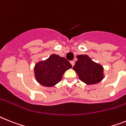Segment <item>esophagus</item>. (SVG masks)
<instances>
[{
  "label": "esophagus",
  "mask_w": 126,
  "mask_h": 126,
  "mask_svg": "<svg viewBox=\"0 0 126 126\" xmlns=\"http://www.w3.org/2000/svg\"><path fill=\"white\" fill-rule=\"evenodd\" d=\"M70 63H71V65H72V66H74V65L75 64V62L74 61H70Z\"/></svg>",
  "instance_id": "1"
}]
</instances>
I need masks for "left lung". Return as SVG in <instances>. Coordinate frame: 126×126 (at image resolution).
Returning <instances> with one entry per match:
<instances>
[{
	"mask_svg": "<svg viewBox=\"0 0 126 126\" xmlns=\"http://www.w3.org/2000/svg\"><path fill=\"white\" fill-rule=\"evenodd\" d=\"M78 61L73 67L79 78L86 84L99 83L104 78V68L101 65L92 61L86 54L78 55Z\"/></svg>",
	"mask_w": 126,
	"mask_h": 126,
	"instance_id": "8db88e82",
	"label": "left lung"
}]
</instances>
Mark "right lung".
Returning a JSON list of instances; mask_svg holds the SVG:
<instances>
[{"instance_id": "right-lung-1", "label": "right lung", "mask_w": 126, "mask_h": 126, "mask_svg": "<svg viewBox=\"0 0 126 126\" xmlns=\"http://www.w3.org/2000/svg\"><path fill=\"white\" fill-rule=\"evenodd\" d=\"M72 67L63 57L52 54L45 60H40L34 66V74L39 84L46 87L54 86L61 81L64 73Z\"/></svg>"}]
</instances>
